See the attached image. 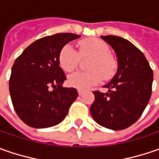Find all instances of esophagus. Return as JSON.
Wrapping results in <instances>:
<instances>
[{"label": "esophagus", "mask_w": 159, "mask_h": 159, "mask_svg": "<svg viewBox=\"0 0 159 159\" xmlns=\"http://www.w3.org/2000/svg\"><path fill=\"white\" fill-rule=\"evenodd\" d=\"M78 94H79V95H82L84 94V91L83 90H78Z\"/></svg>", "instance_id": "obj_1"}]
</instances>
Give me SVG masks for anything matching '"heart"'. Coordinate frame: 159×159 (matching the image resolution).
Wrapping results in <instances>:
<instances>
[{
	"instance_id": "obj_1",
	"label": "heart",
	"mask_w": 159,
	"mask_h": 159,
	"mask_svg": "<svg viewBox=\"0 0 159 159\" xmlns=\"http://www.w3.org/2000/svg\"><path fill=\"white\" fill-rule=\"evenodd\" d=\"M110 48L103 40L97 38H89L79 42V52L70 44L64 45L58 55L61 68L67 72L75 70L80 57H91L88 71H77L68 77L70 87L85 90L103 80L111 79L118 68V62L111 54Z\"/></svg>"
}]
</instances>
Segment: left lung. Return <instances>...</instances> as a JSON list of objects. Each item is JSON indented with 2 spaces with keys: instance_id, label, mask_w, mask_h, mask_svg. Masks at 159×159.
<instances>
[{
  "instance_id": "1",
  "label": "left lung",
  "mask_w": 159,
  "mask_h": 159,
  "mask_svg": "<svg viewBox=\"0 0 159 159\" xmlns=\"http://www.w3.org/2000/svg\"><path fill=\"white\" fill-rule=\"evenodd\" d=\"M116 53L118 70L104 86L108 93L94 92L90 112L95 121L111 130H122L137 121L150 101L153 71L143 52L129 40L101 36Z\"/></svg>"
}]
</instances>
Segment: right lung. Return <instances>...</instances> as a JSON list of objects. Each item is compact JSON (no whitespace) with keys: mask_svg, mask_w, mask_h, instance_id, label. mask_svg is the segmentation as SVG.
<instances>
[{"mask_svg":"<svg viewBox=\"0 0 159 159\" xmlns=\"http://www.w3.org/2000/svg\"><path fill=\"white\" fill-rule=\"evenodd\" d=\"M74 34H57L39 39L16 59L9 79V93L17 116L34 128L57 125L78 97L73 88H63L66 80L58 55ZM50 87H53L51 90Z\"/></svg>","mask_w":159,"mask_h":159,"instance_id":"obj_1","label":"right lung"}]
</instances>
